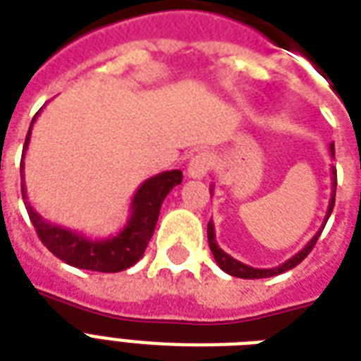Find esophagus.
I'll return each instance as SVG.
<instances>
[{
	"label": "esophagus",
	"instance_id": "34e87169",
	"mask_svg": "<svg viewBox=\"0 0 361 361\" xmlns=\"http://www.w3.org/2000/svg\"><path fill=\"white\" fill-rule=\"evenodd\" d=\"M212 167V156L209 152H197V154L190 160L186 167V175L190 178H203Z\"/></svg>",
	"mask_w": 361,
	"mask_h": 361
}]
</instances>
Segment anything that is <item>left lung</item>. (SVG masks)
I'll use <instances>...</instances> for the list:
<instances>
[{
  "label": "left lung",
  "mask_w": 361,
  "mask_h": 361,
  "mask_svg": "<svg viewBox=\"0 0 361 361\" xmlns=\"http://www.w3.org/2000/svg\"><path fill=\"white\" fill-rule=\"evenodd\" d=\"M329 152H331V156L335 158L334 142L329 145ZM335 190H337V169L331 166V197H329V205H328V211H326V219H324L322 226H320V230L314 233V237H312L311 241L307 243L305 247L301 248L300 252L294 254L292 258L286 259V262L279 265V267H273V269H256V267H250V265L243 264V262H239V259L231 258L230 254L224 252V250L219 247V243H216V235H214V224H212V220H211V222L207 224V237H209V247H211L212 256H214V259H216V264H219L220 269L226 271V273L231 276H239V279H267V276L281 275V273H284V271H288V269H294L295 265L301 264V262H303V259L309 256V252H311L312 248H314V245H317L318 237H320V233H322L324 226H326V222H328V219H329V214H331V211H334ZM211 194H212V186H211Z\"/></svg>",
  "instance_id": "left-lung-1"
}]
</instances>
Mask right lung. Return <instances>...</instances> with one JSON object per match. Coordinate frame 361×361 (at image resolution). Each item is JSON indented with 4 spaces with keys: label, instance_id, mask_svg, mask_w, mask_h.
I'll list each match as a JSON object with an SVG mask.
<instances>
[{
    "label": "right lung",
    "instance_id": "1",
    "mask_svg": "<svg viewBox=\"0 0 361 361\" xmlns=\"http://www.w3.org/2000/svg\"><path fill=\"white\" fill-rule=\"evenodd\" d=\"M39 113L33 116L30 130H27L20 164V177L22 197H24L27 214H30V220H32L41 243L54 254L56 258H60L61 262L73 265V267H79V269L118 273V271H124L131 265H135L145 254L150 237L154 233L156 222L160 216L161 203L166 200V195L177 184L183 183V171L171 169V171L158 173L154 177L147 178L133 195L130 207V219L116 235L107 237V239H90L79 231L52 224L49 220H44L30 205L26 184H24V156H26L30 137H32L33 122L39 116Z\"/></svg>",
    "mask_w": 361,
    "mask_h": 361
}]
</instances>
